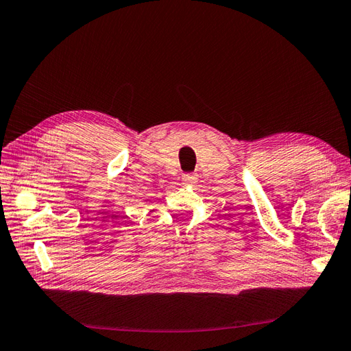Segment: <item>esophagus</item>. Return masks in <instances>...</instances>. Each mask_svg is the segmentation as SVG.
I'll use <instances>...</instances> for the list:
<instances>
[{
  "instance_id": "esophagus-1",
  "label": "esophagus",
  "mask_w": 351,
  "mask_h": 351,
  "mask_svg": "<svg viewBox=\"0 0 351 351\" xmlns=\"http://www.w3.org/2000/svg\"><path fill=\"white\" fill-rule=\"evenodd\" d=\"M196 180H197V177L195 174H184L183 176V183L184 184H193V183H196Z\"/></svg>"
}]
</instances>
